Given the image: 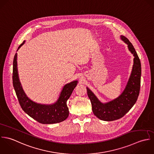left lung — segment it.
<instances>
[{
    "instance_id": "left-lung-1",
    "label": "left lung",
    "mask_w": 154,
    "mask_h": 154,
    "mask_svg": "<svg viewBox=\"0 0 154 154\" xmlns=\"http://www.w3.org/2000/svg\"><path fill=\"white\" fill-rule=\"evenodd\" d=\"M122 40L128 45L130 52L134 57L131 75L123 92L117 98L107 103L100 102L94 93L87 88L94 115L101 120L111 122L121 119L129 111L136 103L140 92L141 63L140 59L128 39L121 35Z\"/></svg>"
}]
</instances>
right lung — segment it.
Wrapping results in <instances>:
<instances>
[{"label":"right lung","instance_id":"add662e5","mask_svg":"<svg viewBox=\"0 0 154 154\" xmlns=\"http://www.w3.org/2000/svg\"><path fill=\"white\" fill-rule=\"evenodd\" d=\"M24 43L25 41L19 46L18 50ZM17 60V53L15 54L13 61L12 81L14 90L23 110L34 120L42 124L60 123L66 120L69 115L66 101L77 86L78 81L75 80L65 85L58 99L54 104L44 105L37 103L26 96L22 88L18 77Z\"/></svg>","mask_w":154,"mask_h":154}]
</instances>
